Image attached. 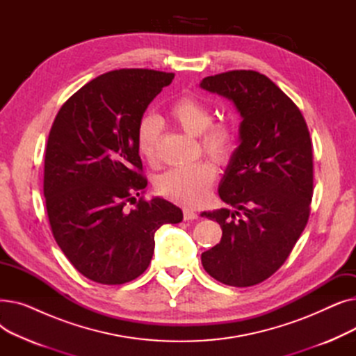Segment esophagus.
I'll return each instance as SVG.
<instances>
[{
    "label": "esophagus",
    "mask_w": 356,
    "mask_h": 356,
    "mask_svg": "<svg viewBox=\"0 0 356 356\" xmlns=\"http://www.w3.org/2000/svg\"><path fill=\"white\" fill-rule=\"evenodd\" d=\"M183 218L184 220H193L197 219V213L192 209H183Z\"/></svg>",
    "instance_id": "34e87169"
}]
</instances>
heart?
<instances>
[{
	"label": "heart",
	"instance_id": "b5f03b06",
	"mask_svg": "<svg viewBox=\"0 0 356 356\" xmlns=\"http://www.w3.org/2000/svg\"><path fill=\"white\" fill-rule=\"evenodd\" d=\"M172 122L192 137H199L202 149L215 161L225 163L236 147V128L227 121L212 122V111L195 97H181L168 108ZM160 122L154 117L141 120L137 129V148L148 164L159 163ZM215 167L208 161H199L188 167L172 168L161 175L157 181V192L176 203L197 207L208 195L215 181Z\"/></svg>",
	"mask_w": 356,
	"mask_h": 356
}]
</instances>
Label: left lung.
Here are the masks:
<instances>
[{
  "label": "left lung",
  "instance_id": "1",
  "mask_svg": "<svg viewBox=\"0 0 356 356\" xmlns=\"http://www.w3.org/2000/svg\"><path fill=\"white\" fill-rule=\"evenodd\" d=\"M200 88L229 99L242 118L239 145L218 189L234 211L200 213L222 228L219 244L202 254V266L222 284L255 286L284 264L307 223L310 134L300 109L266 74L231 70L204 78Z\"/></svg>",
  "mask_w": 356,
  "mask_h": 356
}]
</instances>
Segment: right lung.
I'll list each match as a JSON object with an SVG mask.
<instances>
[{
	"instance_id": "add662e5",
	"label": "right lung",
	"mask_w": 356,
	"mask_h": 356,
	"mask_svg": "<svg viewBox=\"0 0 356 356\" xmlns=\"http://www.w3.org/2000/svg\"><path fill=\"white\" fill-rule=\"evenodd\" d=\"M173 73L120 69L101 74L63 104L44 157V197L53 236L86 278L124 284L141 275L154 235L183 212L163 197L136 199L147 186L137 148L144 112Z\"/></svg>"
}]
</instances>
